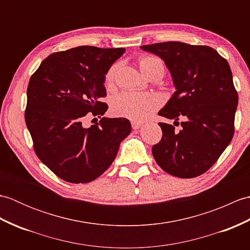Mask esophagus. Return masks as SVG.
I'll return each mask as SVG.
<instances>
[{
    "mask_svg": "<svg viewBox=\"0 0 250 250\" xmlns=\"http://www.w3.org/2000/svg\"><path fill=\"white\" fill-rule=\"evenodd\" d=\"M142 125H143V122H140V121H132V122H131L132 128H133L134 130L140 129L141 126H142Z\"/></svg>",
    "mask_w": 250,
    "mask_h": 250,
    "instance_id": "34e87169",
    "label": "esophagus"
}]
</instances>
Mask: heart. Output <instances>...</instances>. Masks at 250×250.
<instances>
[{
    "label": "heart",
    "mask_w": 250,
    "mask_h": 250,
    "mask_svg": "<svg viewBox=\"0 0 250 250\" xmlns=\"http://www.w3.org/2000/svg\"><path fill=\"white\" fill-rule=\"evenodd\" d=\"M141 71L146 76L150 77L153 74L164 73V65L160 59L152 56H143L139 59ZM118 64L111 65L105 75V83L111 86L114 83ZM162 105V98L160 95L150 92H122L111 102V111L117 117L126 118L133 121H142L153 113Z\"/></svg>",
    "instance_id": "1"
}]
</instances>
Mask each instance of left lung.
I'll return each mask as SVG.
<instances>
[{"instance_id": "1", "label": "left lung", "mask_w": 250, "mask_h": 250, "mask_svg": "<svg viewBox=\"0 0 250 250\" xmlns=\"http://www.w3.org/2000/svg\"><path fill=\"white\" fill-rule=\"evenodd\" d=\"M141 48L161 58L176 87L159 115L184 120L179 132L172 125L159 124L162 139L152 146V156L169 175L200 176L216 163L234 135L238 95L229 63L205 45L164 42Z\"/></svg>"}]
</instances>
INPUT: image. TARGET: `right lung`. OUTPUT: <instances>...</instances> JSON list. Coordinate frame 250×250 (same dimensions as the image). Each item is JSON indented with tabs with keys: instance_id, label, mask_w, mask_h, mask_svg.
I'll list each match as a JSON object with an SVG mask.
<instances>
[{
	"instance_id": "add662e5",
	"label": "right lung",
	"mask_w": 250,
	"mask_h": 250,
	"mask_svg": "<svg viewBox=\"0 0 250 250\" xmlns=\"http://www.w3.org/2000/svg\"><path fill=\"white\" fill-rule=\"evenodd\" d=\"M125 48L79 46L54 52L31 76L25 124L36 156L58 177L72 184L97 179L113 163L131 132L125 118H101L89 128L87 114L103 116L108 106L105 75ZM97 119V118H94Z\"/></svg>"
}]
</instances>
